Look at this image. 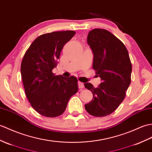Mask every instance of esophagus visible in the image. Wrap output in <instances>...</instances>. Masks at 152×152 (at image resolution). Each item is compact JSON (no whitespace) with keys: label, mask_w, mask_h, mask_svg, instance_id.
I'll use <instances>...</instances> for the list:
<instances>
[{"label":"esophagus","mask_w":152,"mask_h":152,"mask_svg":"<svg viewBox=\"0 0 152 152\" xmlns=\"http://www.w3.org/2000/svg\"><path fill=\"white\" fill-rule=\"evenodd\" d=\"M77 85H78V87L80 88V89H82V88H83V87H84L83 83H82V82H77Z\"/></svg>","instance_id":"34e87169"}]
</instances>
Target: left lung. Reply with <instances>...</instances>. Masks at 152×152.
<instances>
[{
    "label": "left lung",
    "mask_w": 152,
    "mask_h": 152,
    "mask_svg": "<svg viewBox=\"0 0 152 152\" xmlns=\"http://www.w3.org/2000/svg\"><path fill=\"white\" fill-rule=\"evenodd\" d=\"M87 43L94 56L93 69L102 83L96 88L91 83L84 84L93 94L85 108L90 115L102 117L112 113L124 100L131 83L132 65L124 43L106 30H91Z\"/></svg>",
    "instance_id": "left-lung-1"
}]
</instances>
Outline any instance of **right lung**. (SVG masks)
<instances>
[{
  "label": "right lung",
  "mask_w": 152,
  "mask_h": 152,
  "mask_svg": "<svg viewBox=\"0 0 152 152\" xmlns=\"http://www.w3.org/2000/svg\"><path fill=\"white\" fill-rule=\"evenodd\" d=\"M75 34L67 30L41 35L31 44L21 63L28 100L38 113L47 117L63 114L70 97L78 90L76 77L66 78L52 72L63 47Z\"/></svg>",
  "instance_id": "add662e5"
}]
</instances>
